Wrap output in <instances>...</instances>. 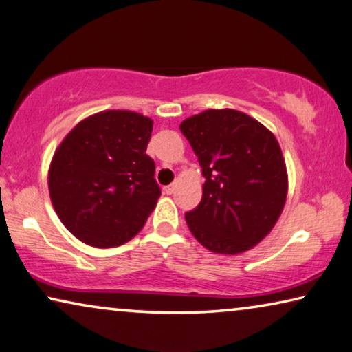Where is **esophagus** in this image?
Wrapping results in <instances>:
<instances>
[{
	"instance_id": "obj_1",
	"label": "esophagus",
	"mask_w": 352,
	"mask_h": 352,
	"mask_svg": "<svg viewBox=\"0 0 352 352\" xmlns=\"http://www.w3.org/2000/svg\"><path fill=\"white\" fill-rule=\"evenodd\" d=\"M175 188H177L175 183H172V185H167V186H164V192L166 194H172V192L175 191Z\"/></svg>"
}]
</instances>
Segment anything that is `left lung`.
I'll return each instance as SVG.
<instances>
[{
	"instance_id": "8db88e82",
	"label": "left lung",
	"mask_w": 352,
	"mask_h": 352,
	"mask_svg": "<svg viewBox=\"0 0 352 352\" xmlns=\"http://www.w3.org/2000/svg\"><path fill=\"white\" fill-rule=\"evenodd\" d=\"M180 131L202 167V201L185 213L191 234L218 254L258 245L280 218L287 174L275 135L239 110L210 109Z\"/></svg>"
}]
</instances>
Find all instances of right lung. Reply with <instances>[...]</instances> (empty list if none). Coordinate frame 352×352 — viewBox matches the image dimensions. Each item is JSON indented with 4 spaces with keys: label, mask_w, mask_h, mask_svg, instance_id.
<instances>
[{
    "label": "right lung",
    "mask_w": 352,
    "mask_h": 352,
    "mask_svg": "<svg viewBox=\"0 0 352 352\" xmlns=\"http://www.w3.org/2000/svg\"><path fill=\"white\" fill-rule=\"evenodd\" d=\"M153 122L107 110L78 123L55 151L49 191L61 223L83 243L113 248L129 242L161 196L146 155Z\"/></svg>",
    "instance_id": "right-lung-1"
}]
</instances>
